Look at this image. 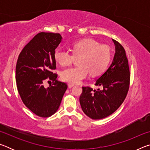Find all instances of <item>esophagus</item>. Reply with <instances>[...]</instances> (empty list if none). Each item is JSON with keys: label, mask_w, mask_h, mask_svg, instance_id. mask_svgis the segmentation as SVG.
<instances>
[{"label": "esophagus", "mask_w": 150, "mask_h": 150, "mask_svg": "<svg viewBox=\"0 0 150 150\" xmlns=\"http://www.w3.org/2000/svg\"><path fill=\"white\" fill-rule=\"evenodd\" d=\"M73 86H74V85H73V84H68V87L69 88H72Z\"/></svg>", "instance_id": "1"}]
</instances>
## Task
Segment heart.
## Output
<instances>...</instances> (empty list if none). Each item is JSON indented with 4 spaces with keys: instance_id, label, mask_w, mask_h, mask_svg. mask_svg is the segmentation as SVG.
<instances>
[{
    "instance_id": "heart-1",
    "label": "heart",
    "mask_w": 150,
    "mask_h": 150,
    "mask_svg": "<svg viewBox=\"0 0 150 150\" xmlns=\"http://www.w3.org/2000/svg\"><path fill=\"white\" fill-rule=\"evenodd\" d=\"M73 54L67 51L56 50L54 59L61 66H67L78 59V66L63 70L61 77L66 82L77 84L85 79L88 73L91 76L102 73L107 67L111 57L110 47L100 45L95 40L87 38L76 42L73 45Z\"/></svg>"
}]
</instances>
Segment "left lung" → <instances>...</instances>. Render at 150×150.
<instances>
[{
	"mask_svg": "<svg viewBox=\"0 0 150 150\" xmlns=\"http://www.w3.org/2000/svg\"><path fill=\"white\" fill-rule=\"evenodd\" d=\"M115 54L108 69L95 82L103 88L93 90L83 87L79 97L81 108L88 117L99 120L115 112L124 102L130 86V73L126 52L120 43L112 39Z\"/></svg>",
	"mask_w": 150,
	"mask_h": 150,
	"instance_id": "1",
	"label": "left lung"
}]
</instances>
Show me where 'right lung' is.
Wrapping results in <instances>:
<instances>
[{
    "label": "right lung",
    "mask_w": 150,
    "mask_h": 150,
    "mask_svg": "<svg viewBox=\"0 0 150 150\" xmlns=\"http://www.w3.org/2000/svg\"><path fill=\"white\" fill-rule=\"evenodd\" d=\"M57 33L36 34L19 54L16 66V81L22 102L33 113L47 118L56 112L67 85L57 80L55 50L62 42ZM52 81L47 89L42 84Z\"/></svg>",
    "instance_id": "right-lung-1"
}]
</instances>
